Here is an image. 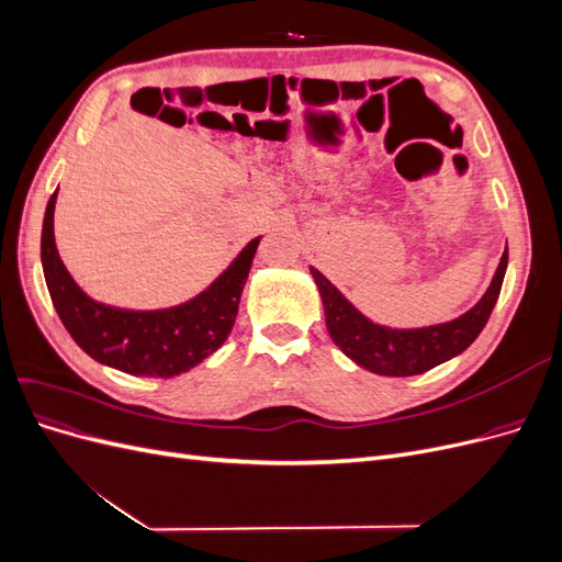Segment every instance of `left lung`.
<instances>
[{
    "label": "left lung",
    "instance_id": "left-lung-1",
    "mask_svg": "<svg viewBox=\"0 0 562 562\" xmlns=\"http://www.w3.org/2000/svg\"><path fill=\"white\" fill-rule=\"evenodd\" d=\"M506 265L508 248L502 255L485 295L469 312L422 328H391L375 323L356 310L316 267H310V271L318 288L323 312H326L328 333L345 356L375 375L411 378L454 359L481 335L497 304Z\"/></svg>",
    "mask_w": 562,
    "mask_h": 562
}]
</instances>
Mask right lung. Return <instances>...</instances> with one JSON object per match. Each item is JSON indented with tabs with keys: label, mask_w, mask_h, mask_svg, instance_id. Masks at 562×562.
I'll list each match as a JSON object with an SVG mask.
<instances>
[{
	"label": "right lung",
	"mask_w": 562,
	"mask_h": 562,
	"mask_svg": "<svg viewBox=\"0 0 562 562\" xmlns=\"http://www.w3.org/2000/svg\"><path fill=\"white\" fill-rule=\"evenodd\" d=\"M50 194L42 225V269L50 302L75 342L93 361L135 378H176L223 347L239 312L241 291L262 236H255L206 291L166 310H122L95 302L63 265Z\"/></svg>",
	"instance_id": "obj_1"
}]
</instances>
